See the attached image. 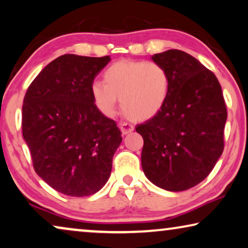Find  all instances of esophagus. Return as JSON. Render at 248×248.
Returning <instances> with one entry per match:
<instances>
[{"instance_id":"1","label":"esophagus","mask_w":248,"mask_h":248,"mask_svg":"<svg viewBox=\"0 0 248 248\" xmlns=\"http://www.w3.org/2000/svg\"><path fill=\"white\" fill-rule=\"evenodd\" d=\"M120 128H121V132L123 135H126L128 133H131V132L134 131V126L131 124H127V123H120Z\"/></svg>"}]
</instances>
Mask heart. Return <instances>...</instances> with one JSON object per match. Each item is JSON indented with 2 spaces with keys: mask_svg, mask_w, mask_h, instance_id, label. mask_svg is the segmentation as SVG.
<instances>
[{
  "mask_svg": "<svg viewBox=\"0 0 248 248\" xmlns=\"http://www.w3.org/2000/svg\"><path fill=\"white\" fill-rule=\"evenodd\" d=\"M104 81L91 86V96L98 109L106 116H113L121 99L123 113L138 122L157 116L170 89L167 70L145 61H117L105 71Z\"/></svg>",
  "mask_w": 248,
  "mask_h": 248,
  "instance_id": "heart-1",
  "label": "heart"
}]
</instances>
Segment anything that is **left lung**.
Returning a JSON list of instances; mask_svg holds the SVG:
<instances>
[{"mask_svg": "<svg viewBox=\"0 0 248 248\" xmlns=\"http://www.w3.org/2000/svg\"><path fill=\"white\" fill-rule=\"evenodd\" d=\"M151 60L167 70L170 89L160 113L135 128L144 141L142 169L158 187L185 191L205 179L222 155L227 108L221 86L183 50H166Z\"/></svg>", "mask_w": 248, "mask_h": 248, "instance_id": "8db88e82", "label": "left lung"}]
</instances>
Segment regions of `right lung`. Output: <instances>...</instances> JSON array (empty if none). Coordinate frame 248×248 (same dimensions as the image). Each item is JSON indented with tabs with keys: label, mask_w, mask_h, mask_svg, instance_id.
<instances>
[{
	"label": "right lung",
	"mask_w": 248,
	"mask_h": 248,
	"mask_svg": "<svg viewBox=\"0 0 248 248\" xmlns=\"http://www.w3.org/2000/svg\"><path fill=\"white\" fill-rule=\"evenodd\" d=\"M110 57L65 54L40 71L22 106V137L37 175L69 196L100 191L122 142L116 123L93 103L91 86Z\"/></svg>",
	"instance_id": "1"
}]
</instances>
